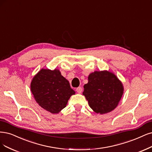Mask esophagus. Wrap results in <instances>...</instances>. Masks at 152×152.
<instances>
[{
	"mask_svg": "<svg viewBox=\"0 0 152 152\" xmlns=\"http://www.w3.org/2000/svg\"><path fill=\"white\" fill-rule=\"evenodd\" d=\"M76 91L77 92V93L80 94L82 92V88L81 87H78L76 88Z\"/></svg>",
	"mask_w": 152,
	"mask_h": 152,
	"instance_id": "obj_1",
	"label": "esophagus"
}]
</instances>
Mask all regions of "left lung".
I'll return each instance as SVG.
<instances>
[{"label":"left lung","mask_w":152,"mask_h":152,"mask_svg":"<svg viewBox=\"0 0 152 152\" xmlns=\"http://www.w3.org/2000/svg\"><path fill=\"white\" fill-rule=\"evenodd\" d=\"M83 95L93 111L101 114L116 108L124 93L121 81L114 73L107 70L95 71L88 77L83 86Z\"/></svg>","instance_id":"left-lung-1"}]
</instances>
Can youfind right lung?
Segmentation results:
<instances>
[{
  "label": "right lung",
  "mask_w": 152,
  "mask_h": 152,
  "mask_svg": "<svg viewBox=\"0 0 152 152\" xmlns=\"http://www.w3.org/2000/svg\"><path fill=\"white\" fill-rule=\"evenodd\" d=\"M31 91L35 101L46 111L58 114L66 106L75 92L58 69H41L31 82Z\"/></svg>",
  "instance_id": "1"
}]
</instances>
